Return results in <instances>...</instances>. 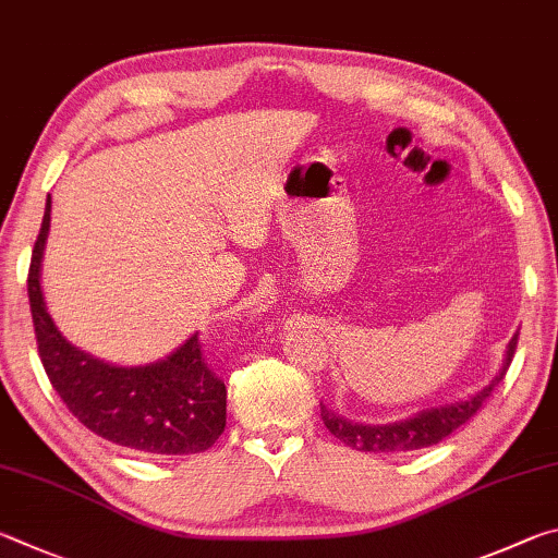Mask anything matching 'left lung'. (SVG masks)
Listing matches in <instances>:
<instances>
[{"mask_svg":"<svg viewBox=\"0 0 558 558\" xmlns=\"http://www.w3.org/2000/svg\"><path fill=\"white\" fill-rule=\"evenodd\" d=\"M517 336L520 333H514L510 343H507L500 373L468 399H458V402H451V404L422 409V412H416L407 418H399V422H389V424L350 422V418L330 412L326 404H320V418H324V424L330 434L340 438L345 446L355 448V451L399 453V451H416V448L436 446L438 441H444L448 434H453L458 426H463L468 418L483 407L485 399L493 395V389L502 383L507 367H510L514 357Z\"/></svg>","mask_w":558,"mask_h":558,"instance_id":"left-lung-1","label":"left lung"}]
</instances>
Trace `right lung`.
I'll use <instances>...</instances> for the list:
<instances>
[{
    "label": "right lung",
    "mask_w": 558,
    "mask_h": 558,
    "mask_svg": "<svg viewBox=\"0 0 558 558\" xmlns=\"http://www.w3.org/2000/svg\"><path fill=\"white\" fill-rule=\"evenodd\" d=\"M51 198L38 232L28 304H32L38 355L58 397L73 416L105 441L149 456L203 453L225 432L228 389L203 363L198 333L156 363L114 365L75 348L48 314L41 267Z\"/></svg>",
    "instance_id": "right-lung-1"
}]
</instances>
